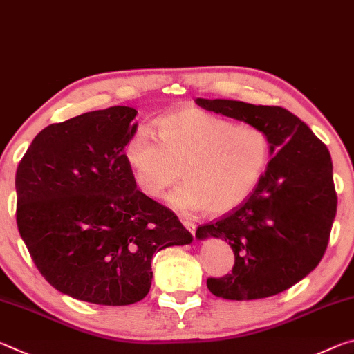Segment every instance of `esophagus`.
<instances>
[{"label":"esophagus","mask_w":354,"mask_h":354,"mask_svg":"<svg viewBox=\"0 0 354 354\" xmlns=\"http://www.w3.org/2000/svg\"><path fill=\"white\" fill-rule=\"evenodd\" d=\"M182 224L191 232V234H193V235L196 234V229H198V225H196L193 221H188V219H182Z\"/></svg>","instance_id":"obj_1"}]
</instances>
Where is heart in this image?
<instances>
[{
	"mask_svg": "<svg viewBox=\"0 0 354 354\" xmlns=\"http://www.w3.org/2000/svg\"><path fill=\"white\" fill-rule=\"evenodd\" d=\"M155 127L158 138L147 129L131 133L124 158L150 199L161 198L183 172L187 182L167 196L176 210H234L252 194L270 163V135L256 125L182 108L161 115Z\"/></svg>",
	"mask_w": 354,
	"mask_h": 354,
	"instance_id": "heart-1",
	"label": "heart"
}]
</instances>
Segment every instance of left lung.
<instances>
[{
	"label": "left lung",
	"instance_id": "left-lung-1",
	"mask_svg": "<svg viewBox=\"0 0 354 354\" xmlns=\"http://www.w3.org/2000/svg\"><path fill=\"white\" fill-rule=\"evenodd\" d=\"M196 103L263 129L273 155L241 205L196 230L199 240H225L235 256L232 273L208 277L207 287L225 299L273 297L304 279L326 251L337 212L331 155L286 108L224 98H198Z\"/></svg>",
	"mask_w": 354,
	"mask_h": 354
}]
</instances>
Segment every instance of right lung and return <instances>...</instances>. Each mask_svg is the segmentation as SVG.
<instances>
[{
	"mask_svg": "<svg viewBox=\"0 0 354 354\" xmlns=\"http://www.w3.org/2000/svg\"><path fill=\"white\" fill-rule=\"evenodd\" d=\"M136 114L111 106L51 124L17 167V225L32 262L56 290L86 303H138L153 254L193 241L169 208L136 188L124 158Z\"/></svg>",
	"mask_w": 354,
	"mask_h": 354,
	"instance_id": "obj_1",
	"label": "right lung"
}]
</instances>
